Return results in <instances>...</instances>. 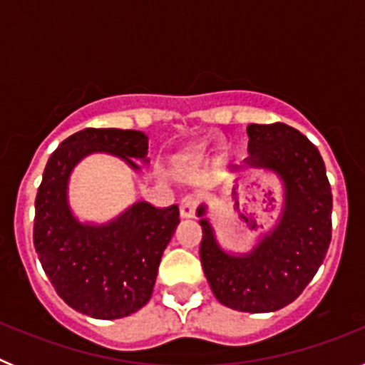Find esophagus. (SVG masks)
I'll return each instance as SVG.
<instances>
[{
	"instance_id": "obj_1",
	"label": "esophagus",
	"mask_w": 365,
	"mask_h": 365,
	"mask_svg": "<svg viewBox=\"0 0 365 365\" xmlns=\"http://www.w3.org/2000/svg\"><path fill=\"white\" fill-rule=\"evenodd\" d=\"M199 197L195 195H186V197L180 199V217L190 219L195 215V210H197Z\"/></svg>"
}]
</instances>
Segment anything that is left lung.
<instances>
[{
  "label": "left lung",
  "mask_w": 365,
  "mask_h": 365,
  "mask_svg": "<svg viewBox=\"0 0 365 365\" xmlns=\"http://www.w3.org/2000/svg\"><path fill=\"white\" fill-rule=\"evenodd\" d=\"M245 166L282 179L285 205L279 221L247 254L219 247L206 206L197 208L199 254L215 298L241 312H272L294 302L318 272L331 243L333 193L320 151L291 125L250 124Z\"/></svg>",
  "instance_id": "left-lung-1"
}]
</instances>
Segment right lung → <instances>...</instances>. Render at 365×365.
Returning a JSON list of instances; mask_svg holds the SVG:
<instances>
[{"mask_svg": "<svg viewBox=\"0 0 365 365\" xmlns=\"http://www.w3.org/2000/svg\"><path fill=\"white\" fill-rule=\"evenodd\" d=\"M96 151L117 155L135 172L140 166L133 159L150 160L143 131L86 128L71 135L47 160L32 237L47 278L69 307L117 320L150 302L160 257L179 225V206L155 208L140 201L106 225L80 222L67 201L69 175Z\"/></svg>", "mask_w": 365, "mask_h": 365, "instance_id": "add662e5", "label": "right lung"}]
</instances>
